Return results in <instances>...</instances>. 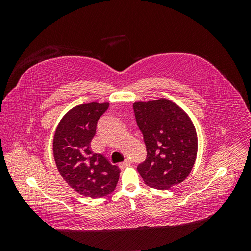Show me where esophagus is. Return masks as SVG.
<instances>
[{"label": "esophagus", "instance_id": "esophagus-1", "mask_svg": "<svg viewBox=\"0 0 251 251\" xmlns=\"http://www.w3.org/2000/svg\"><path fill=\"white\" fill-rule=\"evenodd\" d=\"M130 164H132V160H130V159H126V160L124 161V162H121V163H119V168L120 169H125L126 166H127V165H130Z\"/></svg>", "mask_w": 251, "mask_h": 251}]
</instances>
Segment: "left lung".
Instances as JSON below:
<instances>
[{
    "instance_id": "1",
    "label": "left lung",
    "mask_w": 251,
    "mask_h": 251,
    "mask_svg": "<svg viewBox=\"0 0 251 251\" xmlns=\"http://www.w3.org/2000/svg\"><path fill=\"white\" fill-rule=\"evenodd\" d=\"M135 118L147 147V159L138 165L146 184L169 189L192 172L198 151V137L192 119L166 98L137 101Z\"/></svg>"
}]
</instances>
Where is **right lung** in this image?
<instances>
[{"label": "right lung", "mask_w": 251, "mask_h": 251, "mask_svg": "<svg viewBox=\"0 0 251 251\" xmlns=\"http://www.w3.org/2000/svg\"><path fill=\"white\" fill-rule=\"evenodd\" d=\"M109 103L78 104L60 119L53 138V155L60 176L75 192L91 198L111 194L120 170L91 150L98 119Z\"/></svg>", "instance_id": "right-lung-1"}]
</instances>
